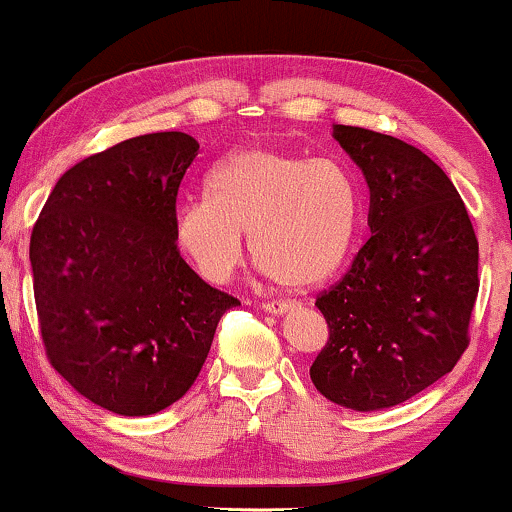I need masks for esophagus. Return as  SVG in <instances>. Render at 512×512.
<instances>
[{"label": "esophagus", "instance_id": "1", "mask_svg": "<svg viewBox=\"0 0 512 512\" xmlns=\"http://www.w3.org/2000/svg\"><path fill=\"white\" fill-rule=\"evenodd\" d=\"M296 306V301H266V304H263V311L266 313H275V315H280V313H287V311H292V308Z\"/></svg>", "mask_w": 512, "mask_h": 512}]
</instances>
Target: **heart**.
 Returning <instances> with one entry per match:
<instances>
[{
    "label": "heart",
    "mask_w": 512,
    "mask_h": 512,
    "mask_svg": "<svg viewBox=\"0 0 512 512\" xmlns=\"http://www.w3.org/2000/svg\"><path fill=\"white\" fill-rule=\"evenodd\" d=\"M358 187L342 163L275 147L227 156L206 180V199L182 201L173 239L201 277L230 280L251 232L263 270L289 287L330 277L353 242Z\"/></svg>",
    "instance_id": "b5f03b06"
}]
</instances>
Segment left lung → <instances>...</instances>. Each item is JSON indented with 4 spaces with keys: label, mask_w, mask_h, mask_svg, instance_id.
I'll use <instances>...</instances> for the list:
<instances>
[{
    "label": "left lung",
    "mask_w": 512,
    "mask_h": 512,
    "mask_svg": "<svg viewBox=\"0 0 512 512\" xmlns=\"http://www.w3.org/2000/svg\"><path fill=\"white\" fill-rule=\"evenodd\" d=\"M334 140L370 187V239L318 294L327 344L315 389L344 408L399 406L453 370L468 349L479 246L449 175L418 147L334 125Z\"/></svg>",
    "instance_id": "left-lung-1"
}]
</instances>
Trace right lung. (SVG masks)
I'll use <instances>...</instances> for the list:
<instances>
[{
    "label": "right lung",
    "instance_id": "obj_1",
    "mask_svg": "<svg viewBox=\"0 0 512 512\" xmlns=\"http://www.w3.org/2000/svg\"><path fill=\"white\" fill-rule=\"evenodd\" d=\"M199 142L151 132L61 175L30 237L49 363L118 415H154L187 394L218 320L237 306L194 273L173 239L180 182Z\"/></svg>",
    "mask_w": 512,
    "mask_h": 512
}]
</instances>
